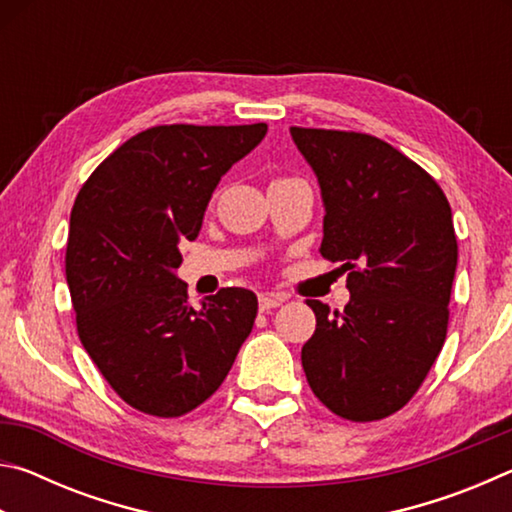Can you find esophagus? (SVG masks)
Listing matches in <instances>:
<instances>
[{
    "instance_id": "esophagus-1",
    "label": "esophagus",
    "mask_w": 512,
    "mask_h": 512,
    "mask_svg": "<svg viewBox=\"0 0 512 512\" xmlns=\"http://www.w3.org/2000/svg\"><path fill=\"white\" fill-rule=\"evenodd\" d=\"M284 300H287L284 293H262V296H259V309H262V311L275 309V307H280Z\"/></svg>"
}]
</instances>
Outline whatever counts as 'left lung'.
Wrapping results in <instances>:
<instances>
[{"instance_id": "left-lung-1", "label": "left lung", "mask_w": 512, "mask_h": 512, "mask_svg": "<svg viewBox=\"0 0 512 512\" xmlns=\"http://www.w3.org/2000/svg\"><path fill=\"white\" fill-rule=\"evenodd\" d=\"M323 194L320 255L341 262L350 302L307 300L311 391L352 422L400 411L443 350L458 244L447 196L420 164L366 133L291 126Z\"/></svg>"}]
</instances>
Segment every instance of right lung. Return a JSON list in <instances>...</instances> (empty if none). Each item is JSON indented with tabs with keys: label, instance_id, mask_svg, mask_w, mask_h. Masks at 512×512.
Listing matches in <instances>:
<instances>
[{
	"label": "right lung",
	"instance_id": "obj_1",
	"mask_svg": "<svg viewBox=\"0 0 512 512\" xmlns=\"http://www.w3.org/2000/svg\"><path fill=\"white\" fill-rule=\"evenodd\" d=\"M266 124L153 126L110 153L76 196L65 275L90 359L133 409L178 418L228 377L257 316V296L230 287L194 309L178 280L180 244Z\"/></svg>",
	"mask_w": 512,
	"mask_h": 512
}]
</instances>
